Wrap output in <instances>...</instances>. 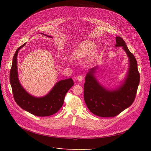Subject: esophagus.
<instances>
[{
	"label": "esophagus",
	"mask_w": 151,
	"mask_h": 151,
	"mask_svg": "<svg viewBox=\"0 0 151 151\" xmlns=\"http://www.w3.org/2000/svg\"><path fill=\"white\" fill-rule=\"evenodd\" d=\"M83 78H84V76L83 75H80V76H78L77 77V80L79 81H81L83 80Z\"/></svg>",
	"instance_id": "34e87169"
}]
</instances>
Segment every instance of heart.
Listing matches in <instances>:
<instances>
[{"label":"heart","instance_id":"1","mask_svg":"<svg viewBox=\"0 0 151 151\" xmlns=\"http://www.w3.org/2000/svg\"><path fill=\"white\" fill-rule=\"evenodd\" d=\"M94 43L90 41H86L79 45L73 52V57L80 59L89 55L94 47Z\"/></svg>","mask_w":151,"mask_h":151}]
</instances>
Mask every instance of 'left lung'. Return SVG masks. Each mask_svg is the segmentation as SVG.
I'll list each match as a JSON object with an SVG mask.
<instances>
[{"label":"left lung","instance_id":"left-lung-1","mask_svg":"<svg viewBox=\"0 0 151 151\" xmlns=\"http://www.w3.org/2000/svg\"><path fill=\"white\" fill-rule=\"evenodd\" d=\"M116 46H122L129 58L130 67L124 83L116 90L106 89L95 78L97 67H93L87 74L84 84V99L87 106L93 114L103 117L116 116L129 108L135 99L139 83L135 58L121 37H116Z\"/></svg>","mask_w":151,"mask_h":151}]
</instances>
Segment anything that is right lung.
I'll return each instance as SVG.
<instances>
[{"label":"right lung","instance_id":"obj_1","mask_svg":"<svg viewBox=\"0 0 151 151\" xmlns=\"http://www.w3.org/2000/svg\"><path fill=\"white\" fill-rule=\"evenodd\" d=\"M43 35L51 38V36ZM25 45L26 43L16 51L10 69V82L14 99L22 109L35 116L45 117L52 115L62 106L66 93L74 84L73 80L69 78L59 81L49 93L43 97L37 98L28 93L19 81L17 68L18 51Z\"/></svg>","mask_w":151,"mask_h":151}]
</instances>
